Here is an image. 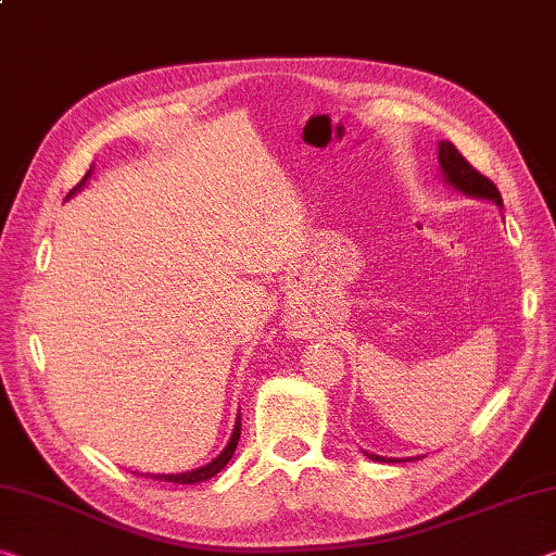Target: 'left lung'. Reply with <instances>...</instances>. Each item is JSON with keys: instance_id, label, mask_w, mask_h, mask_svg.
<instances>
[{"instance_id": "obj_1", "label": "left lung", "mask_w": 556, "mask_h": 556, "mask_svg": "<svg viewBox=\"0 0 556 556\" xmlns=\"http://www.w3.org/2000/svg\"><path fill=\"white\" fill-rule=\"evenodd\" d=\"M438 163H440V170H443L445 182L453 185L455 190H460L470 198L492 200L495 205L502 207V195L495 188V182H492L490 178H484L480 170H475V167L465 161L463 153L457 151L451 140H440ZM366 455H368V460H376V463H401L399 457H381L374 453H366ZM403 460H408V457H403ZM410 460H416V457H410Z\"/></svg>"}]
</instances>
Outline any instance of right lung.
Segmentation results:
<instances>
[{
    "label": "right lung",
    "mask_w": 556,
    "mask_h": 556,
    "mask_svg": "<svg viewBox=\"0 0 556 556\" xmlns=\"http://www.w3.org/2000/svg\"><path fill=\"white\" fill-rule=\"evenodd\" d=\"M88 175H91V170H88L86 175H84V180L76 185V188L68 192L66 198H72L76 190H81L84 188V182L88 180ZM240 428H242V420L237 418V422H235V430H232V438H230V443H227V447L223 453H219L213 463H207L205 468H198V470H190V472H178V475H153L155 480H165V482H178V484H195V482H205V480H210V478H215V475L225 468L227 463H230V457L235 455V447H237V440H240Z\"/></svg>",
    "instance_id": "1"
}]
</instances>
